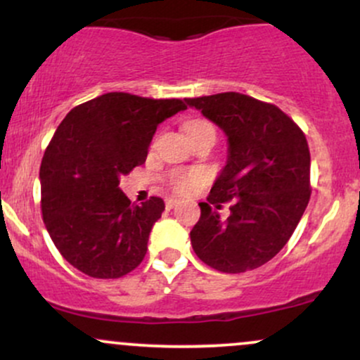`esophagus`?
<instances>
[{
	"instance_id": "obj_1",
	"label": "esophagus",
	"mask_w": 360,
	"mask_h": 360,
	"mask_svg": "<svg viewBox=\"0 0 360 360\" xmlns=\"http://www.w3.org/2000/svg\"><path fill=\"white\" fill-rule=\"evenodd\" d=\"M176 206H179V200H174V198H169V200H166L167 210H174Z\"/></svg>"
}]
</instances>
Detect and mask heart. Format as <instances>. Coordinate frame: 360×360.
Returning a JSON list of instances; mask_svg holds the SVG:
<instances>
[{
    "label": "heart",
    "mask_w": 360,
    "mask_h": 360,
    "mask_svg": "<svg viewBox=\"0 0 360 360\" xmlns=\"http://www.w3.org/2000/svg\"><path fill=\"white\" fill-rule=\"evenodd\" d=\"M205 125H208V123L193 122V123H189V125H186V131H191V130H194V128L205 127ZM205 177L206 176L203 171H193V172H188V174H172L171 184L176 191L186 193V191H189V189H193L196 184L203 183Z\"/></svg>",
    "instance_id": "obj_1"
}]
</instances>
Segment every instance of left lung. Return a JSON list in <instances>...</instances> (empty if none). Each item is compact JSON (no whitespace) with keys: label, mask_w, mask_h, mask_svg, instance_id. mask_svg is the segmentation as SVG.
Returning a JSON list of instances; mask_svg holds the SVG:
<instances>
[{"label":"left lung","mask_w":360,"mask_h":360,"mask_svg":"<svg viewBox=\"0 0 360 360\" xmlns=\"http://www.w3.org/2000/svg\"><path fill=\"white\" fill-rule=\"evenodd\" d=\"M225 134L226 164L191 230L194 254L213 269L245 272L286 245L309 201V148L278 106L240 93L184 100ZM234 200L221 219L223 200ZM214 206L212 207L211 205Z\"/></svg>","instance_id":"8db88e82"}]
</instances>
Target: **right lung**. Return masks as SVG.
Segmentation results:
<instances>
[{"mask_svg":"<svg viewBox=\"0 0 360 360\" xmlns=\"http://www.w3.org/2000/svg\"><path fill=\"white\" fill-rule=\"evenodd\" d=\"M186 106L106 93L65 115L40 166L42 214L62 257L91 278L134 271L162 214V198L131 205L120 177L146 162L157 127Z\"/></svg>","mask_w":360,"mask_h":360,"instance_id":"obj_1","label":"right lung"}]
</instances>
